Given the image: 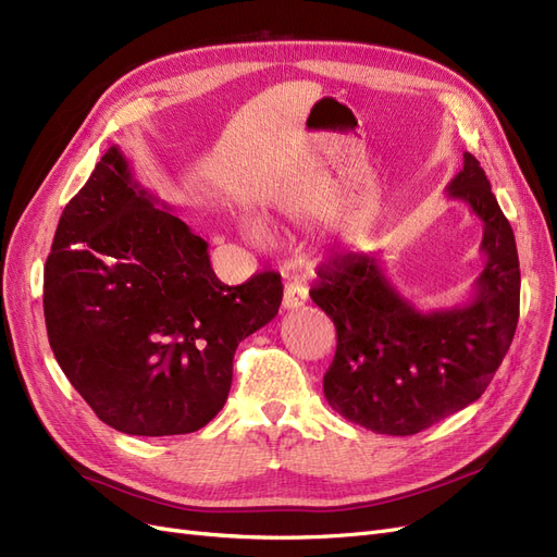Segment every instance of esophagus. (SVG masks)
<instances>
[{"mask_svg":"<svg viewBox=\"0 0 557 557\" xmlns=\"http://www.w3.org/2000/svg\"><path fill=\"white\" fill-rule=\"evenodd\" d=\"M307 299H309V290L305 288V285H299V283H288V285H285V290H283V301H281V307H283V309H288V311H293V309L305 307V305H307Z\"/></svg>","mask_w":557,"mask_h":557,"instance_id":"obj_1","label":"esophagus"}]
</instances>
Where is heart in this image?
Instances as JSON below:
<instances>
[{"mask_svg": "<svg viewBox=\"0 0 557 557\" xmlns=\"http://www.w3.org/2000/svg\"><path fill=\"white\" fill-rule=\"evenodd\" d=\"M244 232H246L248 242H252V244H260V242L264 239V232H262V230H260V225H256V223H248Z\"/></svg>", "mask_w": 557, "mask_h": 557, "instance_id": "obj_1", "label": "heart"}]
</instances>
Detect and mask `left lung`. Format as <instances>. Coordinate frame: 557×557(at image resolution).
I'll return each mask as SVG.
<instances>
[{"label": "left lung", "mask_w": 557, "mask_h": 557, "mask_svg": "<svg viewBox=\"0 0 557 557\" xmlns=\"http://www.w3.org/2000/svg\"><path fill=\"white\" fill-rule=\"evenodd\" d=\"M446 193L483 223L485 267L467 305L420 311L385 276L379 252L334 256L318 269L311 290L336 327L325 399L376 434L409 436L469 407L513 342L520 305L516 239L474 156H462Z\"/></svg>", "instance_id": "1"}]
</instances>
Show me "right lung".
<instances>
[{
	"instance_id": "obj_1",
	"label": "right lung",
	"mask_w": 557,
	"mask_h": 557,
	"mask_svg": "<svg viewBox=\"0 0 557 557\" xmlns=\"http://www.w3.org/2000/svg\"><path fill=\"white\" fill-rule=\"evenodd\" d=\"M111 146L64 207L44 269V315L64 376L102 423L188 434L223 409L239 342L278 313L281 274L225 285L209 244L158 207Z\"/></svg>"
}]
</instances>
